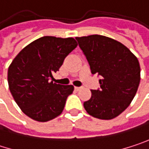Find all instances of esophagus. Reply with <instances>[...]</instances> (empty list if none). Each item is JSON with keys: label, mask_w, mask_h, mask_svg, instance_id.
<instances>
[{"label": "esophagus", "mask_w": 149, "mask_h": 149, "mask_svg": "<svg viewBox=\"0 0 149 149\" xmlns=\"http://www.w3.org/2000/svg\"><path fill=\"white\" fill-rule=\"evenodd\" d=\"M82 89V87H75V90L77 91H80Z\"/></svg>", "instance_id": "34e87169"}]
</instances>
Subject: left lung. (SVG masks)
I'll list each match as a JSON object with an SVG mask.
<instances>
[{
  "instance_id": "8db88e82",
  "label": "left lung",
  "mask_w": 149,
  "mask_h": 149,
  "mask_svg": "<svg viewBox=\"0 0 149 149\" xmlns=\"http://www.w3.org/2000/svg\"><path fill=\"white\" fill-rule=\"evenodd\" d=\"M92 74L102 77L100 89L91 90V97L84 103L93 117L110 120L124 111L134 97L141 68L137 58L122 43L103 35L76 37Z\"/></svg>"
}]
</instances>
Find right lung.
<instances>
[{
    "mask_svg": "<svg viewBox=\"0 0 149 149\" xmlns=\"http://www.w3.org/2000/svg\"><path fill=\"white\" fill-rule=\"evenodd\" d=\"M77 45L73 38L44 36L23 48L12 61L8 71L9 90L30 118L47 122L62 113L74 87L50 80Z\"/></svg>",
    "mask_w": 149,
    "mask_h": 149,
    "instance_id": "1",
    "label": "right lung"
}]
</instances>
